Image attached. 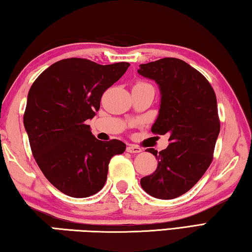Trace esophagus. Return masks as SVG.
I'll use <instances>...</instances> for the list:
<instances>
[{
  "mask_svg": "<svg viewBox=\"0 0 252 252\" xmlns=\"http://www.w3.org/2000/svg\"><path fill=\"white\" fill-rule=\"evenodd\" d=\"M126 151L130 152V153H140L142 151V149L138 147V146H132V144H131V146L126 148Z\"/></svg>",
  "mask_w": 252,
  "mask_h": 252,
  "instance_id": "esophagus-1",
  "label": "esophagus"
}]
</instances>
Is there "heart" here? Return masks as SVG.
<instances>
[{
	"mask_svg": "<svg viewBox=\"0 0 252 252\" xmlns=\"http://www.w3.org/2000/svg\"><path fill=\"white\" fill-rule=\"evenodd\" d=\"M136 84H144V83H142V82H138Z\"/></svg>",
	"mask_w": 252,
	"mask_h": 252,
	"instance_id": "heart-1",
	"label": "heart"
}]
</instances>
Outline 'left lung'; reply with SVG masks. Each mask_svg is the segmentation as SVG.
<instances>
[{"instance_id":"8db88e82","label":"left lung","mask_w":252,"mask_h":252,"mask_svg":"<svg viewBox=\"0 0 252 252\" xmlns=\"http://www.w3.org/2000/svg\"><path fill=\"white\" fill-rule=\"evenodd\" d=\"M139 74L155 80L161 105L152 133L169 135L167 149H147L158 167L141 179V187L158 199H174L188 192L213 160L220 132L216 93L198 70L176 58L139 65Z\"/></svg>"}]
</instances>
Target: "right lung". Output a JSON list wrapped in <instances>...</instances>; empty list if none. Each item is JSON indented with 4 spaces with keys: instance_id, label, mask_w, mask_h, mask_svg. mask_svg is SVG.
<instances>
[{
    "instance_id": "obj_1",
    "label": "right lung",
    "mask_w": 252,
    "mask_h": 252,
    "mask_svg": "<svg viewBox=\"0 0 252 252\" xmlns=\"http://www.w3.org/2000/svg\"><path fill=\"white\" fill-rule=\"evenodd\" d=\"M129 66L64 59L42 72L30 89L23 122L32 155L45 178L66 195L87 198L99 192L111 158L126 151L120 140H97L87 120Z\"/></svg>"
}]
</instances>
